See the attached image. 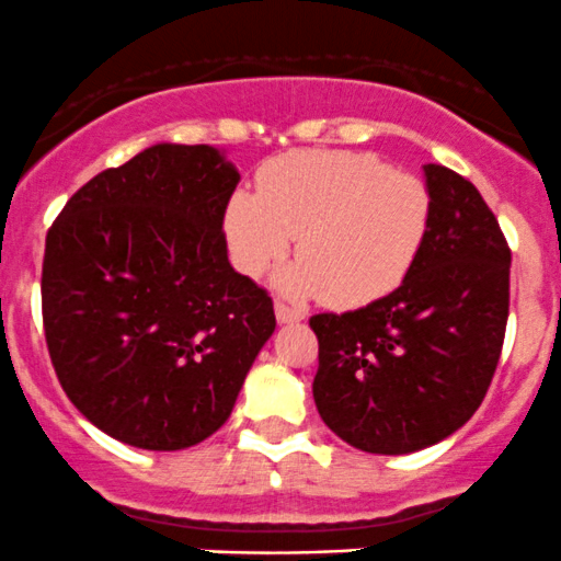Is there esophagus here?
Masks as SVG:
<instances>
[{
  "mask_svg": "<svg viewBox=\"0 0 561 561\" xmlns=\"http://www.w3.org/2000/svg\"><path fill=\"white\" fill-rule=\"evenodd\" d=\"M275 318H278V323H299V320H305V310L286 305V301H275Z\"/></svg>",
  "mask_w": 561,
  "mask_h": 561,
  "instance_id": "34e87169",
  "label": "esophagus"
}]
</instances>
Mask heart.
Returning <instances> with one entry per match:
<instances>
[{
	"label": "heart",
	"mask_w": 561,
	"mask_h": 561,
	"mask_svg": "<svg viewBox=\"0 0 561 561\" xmlns=\"http://www.w3.org/2000/svg\"><path fill=\"white\" fill-rule=\"evenodd\" d=\"M225 241L238 273L262 278L294 247L275 286L288 297L365 307L392 294L432 228L430 187L355 150H297L264 163L260 193L236 191Z\"/></svg>",
	"instance_id": "heart-1"
}]
</instances>
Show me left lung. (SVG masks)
I'll list each match as a JSON object with an SVG mask.
<instances>
[{
  "label": "left lung",
  "mask_w": 561,
  "mask_h": 561,
  "mask_svg": "<svg viewBox=\"0 0 561 561\" xmlns=\"http://www.w3.org/2000/svg\"><path fill=\"white\" fill-rule=\"evenodd\" d=\"M432 228L408 278L344 314H312L320 419L352 448L402 456L474 416L508 320L512 251L480 191L426 163Z\"/></svg>",
  "instance_id": "obj_1"
}]
</instances>
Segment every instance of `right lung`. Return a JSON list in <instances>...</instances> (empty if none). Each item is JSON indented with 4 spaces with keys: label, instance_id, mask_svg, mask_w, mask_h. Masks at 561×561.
Wrapping results in <instances>:
<instances>
[{
    "label": "right lung",
    "instance_id": "right-lung-1",
    "mask_svg": "<svg viewBox=\"0 0 561 561\" xmlns=\"http://www.w3.org/2000/svg\"><path fill=\"white\" fill-rule=\"evenodd\" d=\"M238 182L211 145H150L79 187L47 232L42 318L55 374L118 443H204L273 336V299L228 260L222 219Z\"/></svg>",
    "mask_w": 561,
    "mask_h": 561
}]
</instances>
